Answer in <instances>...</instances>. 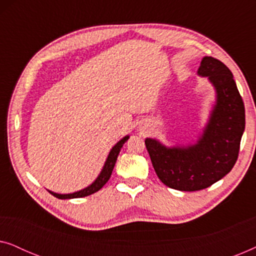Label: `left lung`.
<instances>
[{"label":"left lung","mask_w":256,"mask_h":256,"mask_svg":"<svg viewBox=\"0 0 256 256\" xmlns=\"http://www.w3.org/2000/svg\"><path fill=\"white\" fill-rule=\"evenodd\" d=\"M198 74L208 76L216 90V102L204 132L194 146L166 148L146 140L156 174L166 186L198 191L211 186L232 170L244 130V104L230 68L218 59L204 57Z\"/></svg>","instance_id":"left-lung-1"}]
</instances>
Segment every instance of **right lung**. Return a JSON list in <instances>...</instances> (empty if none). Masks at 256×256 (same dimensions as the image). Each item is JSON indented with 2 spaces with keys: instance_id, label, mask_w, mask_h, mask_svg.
<instances>
[{
  "instance_id": "1",
  "label": "right lung",
  "mask_w": 256,
  "mask_h": 256,
  "mask_svg": "<svg viewBox=\"0 0 256 256\" xmlns=\"http://www.w3.org/2000/svg\"><path fill=\"white\" fill-rule=\"evenodd\" d=\"M128 138H129V136H126V138H122L121 141H118L116 144L113 146V149L110 150V155H108V158L106 160V163H104V169L100 172L99 177H98L96 180L90 185V186L84 188V190L74 192V194H54V192H52V191H48V192H50L51 194H54V197L58 199H71V198L86 197V196H90V194H94V192L99 191L100 188H102L104 185L107 183L108 180L110 178L112 171H113V169H114V166H115V162H116V160H118V152H120L122 146L124 144V142H127Z\"/></svg>"
}]
</instances>
